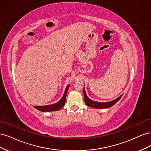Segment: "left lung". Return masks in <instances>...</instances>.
<instances>
[{
    "label": "left lung",
    "instance_id": "left-lung-1",
    "mask_svg": "<svg viewBox=\"0 0 151 151\" xmlns=\"http://www.w3.org/2000/svg\"><path fill=\"white\" fill-rule=\"evenodd\" d=\"M83 93H84V101L86 104L88 105V106L91 107V108H109L113 106L114 104L116 103L118 101H119L120 99L122 98V95L120 96V97H118L116 99L113 100V101H111L110 102H107V103H100V102H96L93 101V100L90 99L89 98H88L87 95L85 92V89L84 88L83 89Z\"/></svg>",
    "mask_w": 151,
    "mask_h": 151
}]
</instances>
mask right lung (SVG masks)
Here are the masks:
<instances>
[{
  "label": "right lung",
  "instance_id": "1",
  "mask_svg": "<svg viewBox=\"0 0 151 151\" xmlns=\"http://www.w3.org/2000/svg\"><path fill=\"white\" fill-rule=\"evenodd\" d=\"M68 88H69V85H68L67 86L64 94H63L62 98L60 99V101H59L57 103H55V104H51V105H48V106H35L34 107L36 109H38V110H40V111H45V112L60 110V109H62L65 105V100H66V96H67V93Z\"/></svg>",
  "mask_w": 151,
  "mask_h": 151
}]
</instances>
